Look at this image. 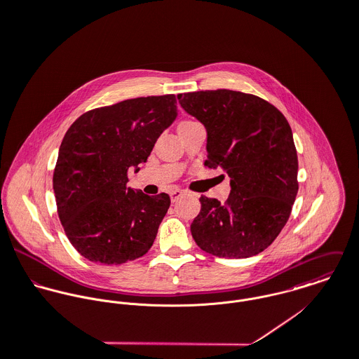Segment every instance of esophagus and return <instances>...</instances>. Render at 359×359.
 I'll use <instances>...</instances> for the list:
<instances>
[{
    "mask_svg": "<svg viewBox=\"0 0 359 359\" xmlns=\"http://www.w3.org/2000/svg\"><path fill=\"white\" fill-rule=\"evenodd\" d=\"M181 196H182V192H181V191H174V192L170 194V198H171V202H172V203H175Z\"/></svg>",
    "mask_w": 359,
    "mask_h": 359,
    "instance_id": "1",
    "label": "esophagus"
}]
</instances>
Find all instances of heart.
<instances>
[{
    "mask_svg": "<svg viewBox=\"0 0 359 359\" xmlns=\"http://www.w3.org/2000/svg\"><path fill=\"white\" fill-rule=\"evenodd\" d=\"M199 126H201V124H199L198 121L187 118V120H181V121L178 123V126H177V131H178V134H182V133L191 131V130H194V128H196V127H199Z\"/></svg>",
    "mask_w": 359,
    "mask_h": 359,
    "instance_id": "obj_1",
    "label": "heart"
}]
</instances>
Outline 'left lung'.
<instances>
[{
  "label": "left lung",
  "instance_id": "obj_1",
  "mask_svg": "<svg viewBox=\"0 0 359 359\" xmlns=\"http://www.w3.org/2000/svg\"><path fill=\"white\" fill-rule=\"evenodd\" d=\"M178 100L207 130L205 167L222 168L231 178L225 203L201 198L192 236L212 256H256L280 233L297 196L292 128L273 104L252 94L215 90Z\"/></svg>",
  "mask_w": 359,
  "mask_h": 359
}]
</instances>
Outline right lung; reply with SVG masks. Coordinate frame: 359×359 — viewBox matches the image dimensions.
Here are the masks:
<instances>
[{
  "label": "right lung",
  "instance_id": "add662e5",
  "mask_svg": "<svg viewBox=\"0 0 359 359\" xmlns=\"http://www.w3.org/2000/svg\"><path fill=\"white\" fill-rule=\"evenodd\" d=\"M175 117V95L142 97L88 110L66 131L52 184L65 233L81 256L118 265L152 248L170 196L127 188V172L148 160Z\"/></svg>",
  "mask_w": 359,
  "mask_h": 359
}]
</instances>
